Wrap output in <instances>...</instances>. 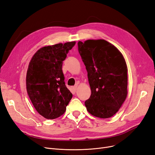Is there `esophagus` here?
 I'll list each match as a JSON object with an SVG mask.
<instances>
[{
    "instance_id": "34e87169",
    "label": "esophagus",
    "mask_w": 155,
    "mask_h": 155,
    "mask_svg": "<svg viewBox=\"0 0 155 155\" xmlns=\"http://www.w3.org/2000/svg\"><path fill=\"white\" fill-rule=\"evenodd\" d=\"M77 88H78V85H76V86H74L72 87V90L74 91H76V90H77Z\"/></svg>"
}]
</instances>
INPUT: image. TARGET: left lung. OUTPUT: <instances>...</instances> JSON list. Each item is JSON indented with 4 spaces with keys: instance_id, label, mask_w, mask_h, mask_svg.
<instances>
[{
    "instance_id": "8db88e82",
    "label": "left lung",
    "mask_w": 155,
    "mask_h": 155,
    "mask_svg": "<svg viewBox=\"0 0 155 155\" xmlns=\"http://www.w3.org/2000/svg\"><path fill=\"white\" fill-rule=\"evenodd\" d=\"M87 72L91 94L84 104L87 112L101 119L115 115L127 95V67L120 51L105 40L78 43Z\"/></svg>"
}]
</instances>
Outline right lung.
I'll return each mask as SVG.
<instances>
[{
	"instance_id": "1",
	"label": "right lung",
	"mask_w": 155,
	"mask_h": 155,
	"mask_svg": "<svg viewBox=\"0 0 155 155\" xmlns=\"http://www.w3.org/2000/svg\"><path fill=\"white\" fill-rule=\"evenodd\" d=\"M76 41L43 47L34 54L26 74V90L37 111L47 119L64 114L72 94L66 87L62 67Z\"/></svg>"
}]
</instances>
